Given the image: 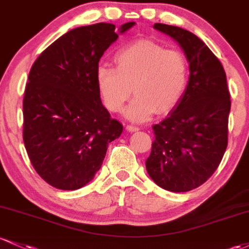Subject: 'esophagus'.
<instances>
[{
  "instance_id": "esophagus-1",
  "label": "esophagus",
  "mask_w": 249,
  "mask_h": 249,
  "mask_svg": "<svg viewBox=\"0 0 249 249\" xmlns=\"http://www.w3.org/2000/svg\"><path fill=\"white\" fill-rule=\"evenodd\" d=\"M126 130L129 131V132H136V131H139L141 129H139L138 126H135V125H127Z\"/></svg>"
}]
</instances>
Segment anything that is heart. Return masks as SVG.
<instances>
[{
	"label": "heart",
	"instance_id": "b5f03b06",
	"mask_svg": "<svg viewBox=\"0 0 249 249\" xmlns=\"http://www.w3.org/2000/svg\"><path fill=\"white\" fill-rule=\"evenodd\" d=\"M114 60L117 67L100 65L95 74L104 103L111 112L122 110L132 87L136 98L124 111L132 122H145L156 112L166 113L182 99L189 76L182 52L142 39L119 49Z\"/></svg>",
	"mask_w": 249,
	"mask_h": 249
}]
</instances>
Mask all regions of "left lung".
<instances>
[{"label":"left lung","instance_id":"left-lung-1","mask_svg":"<svg viewBox=\"0 0 249 249\" xmlns=\"http://www.w3.org/2000/svg\"><path fill=\"white\" fill-rule=\"evenodd\" d=\"M174 39L189 62V80L179 103L152 129L145 166L156 184L173 193L200 187L216 170L228 143L231 94L220 60L193 33L155 23Z\"/></svg>","mask_w":249,"mask_h":249}]
</instances>
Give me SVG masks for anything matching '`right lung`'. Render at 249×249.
<instances>
[{
  "label": "right lung",
  "instance_id": "add662e5",
  "mask_svg": "<svg viewBox=\"0 0 249 249\" xmlns=\"http://www.w3.org/2000/svg\"><path fill=\"white\" fill-rule=\"evenodd\" d=\"M119 27L124 34L135 26ZM116 26L95 23L67 32L33 64L23 98V142L35 171L56 189L93 179L123 125L111 119L97 85L99 60L118 39Z\"/></svg>",
  "mask_w": 249,
  "mask_h": 249
}]
</instances>
